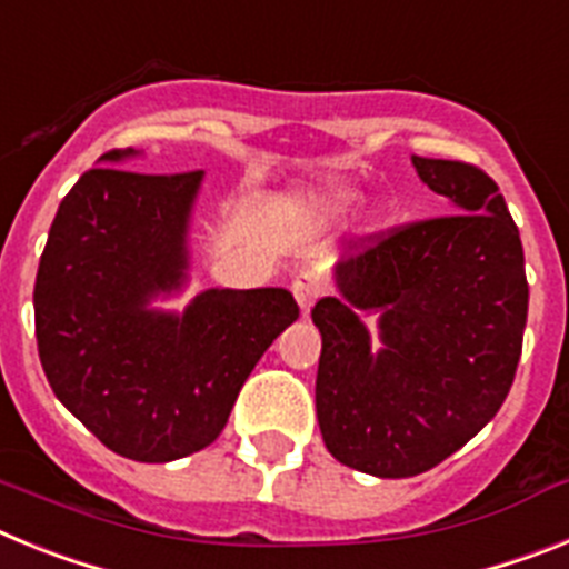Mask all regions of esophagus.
<instances>
[{
	"instance_id": "34e87169",
	"label": "esophagus",
	"mask_w": 569,
	"mask_h": 569,
	"mask_svg": "<svg viewBox=\"0 0 569 569\" xmlns=\"http://www.w3.org/2000/svg\"><path fill=\"white\" fill-rule=\"evenodd\" d=\"M319 293L321 288L313 270H299V276L293 279V296L296 301H299L301 313H310V308H313V301L319 299Z\"/></svg>"
}]
</instances>
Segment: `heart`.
<instances>
[{
    "label": "heart",
    "mask_w": 569,
    "mask_h": 569,
    "mask_svg": "<svg viewBox=\"0 0 569 569\" xmlns=\"http://www.w3.org/2000/svg\"><path fill=\"white\" fill-rule=\"evenodd\" d=\"M321 199H325V202L330 204V208L333 210H345L347 204H353V190H347V188H330V190H325V196H321Z\"/></svg>",
    "instance_id": "b5f03b06"
}]
</instances>
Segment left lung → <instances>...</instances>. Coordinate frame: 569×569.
Returning <instances> with one entry per match:
<instances>
[{"label":"left lung","instance_id":"obj_1","mask_svg":"<svg viewBox=\"0 0 569 569\" xmlns=\"http://www.w3.org/2000/svg\"><path fill=\"white\" fill-rule=\"evenodd\" d=\"M413 168L450 213L367 236L336 264L341 296L310 310L321 439L341 465L379 479L441 465L499 413L530 296L499 184L465 162L413 156ZM361 309L380 313L379 351Z\"/></svg>","mask_w":569,"mask_h":569}]
</instances>
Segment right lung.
I'll return each instance as SVG.
<instances>
[{
	"label": "right lung",
	"mask_w": 569,
	"mask_h": 569,
	"mask_svg": "<svg viewBox=\"0 0 569 569\" xmlns=\"http://www.w3.org/2000/svg\"><path fill=\"white\" fill-rule=\"evenodd\" d=\"M130 156L110 150L102 164ZM199 184V170H88L59 204L33 288L57 399L113 453L148 465L213 445L256 361L299 319L284 288H210L184 313L148 308L188 281Z\"/></svg>",
	"instance_id": "obj_1"
}]
</instances>
